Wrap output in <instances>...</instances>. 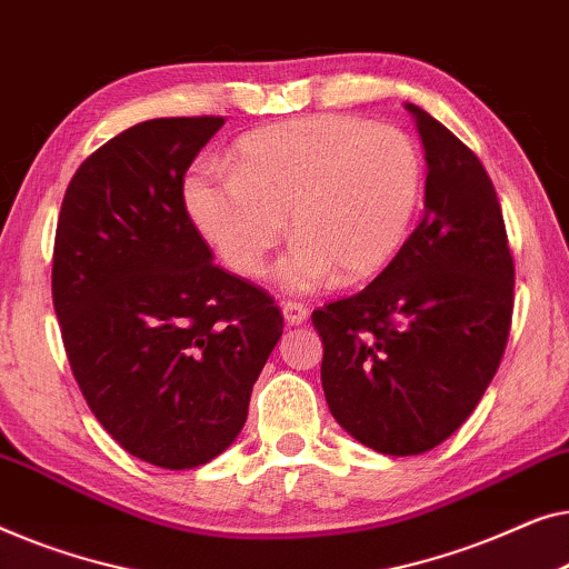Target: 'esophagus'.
Instances as JSON below:
<instances>
[{
	"label": "esophagus",
	"instance_id": "obj_1",
	"mask_svg": "<svg viewBox=\"0 0 569 569\" xmlns=\"http://www.w3.org/2000/svg\"><path fill=\"white\" fill-rule=\"evenodd\" d=\"M281 309L288 325H303L309 319V309L301 301H283Z\"/></svg>",
	"mask_w": 569,
	"mask_h": 569
}]
</instances>
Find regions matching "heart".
<instances>
[{
	"label": "heart",
	"instance_id": "b5f03b06",
	"mask_svg": "<svg viewBox=\"0 0 569 569\" xmlns=\"http://www.w3.org/2000/svg\"><path fill=\"white\" fill-rule=\"evenodd\" d=\"M422 193L415 141L356 116H311L242 136L231 172L196 164L186 206L237 273L260 276L283 234L296 239L278 266L291 291H315L379 273L402 247Z\"/></svg>",
	"mask_w": 569,
	"mask_h": 569
}]
</instances>
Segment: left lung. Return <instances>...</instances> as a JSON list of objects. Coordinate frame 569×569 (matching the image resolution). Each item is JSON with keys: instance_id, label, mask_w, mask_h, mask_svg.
Segmentation results:
<instances>
[{"instance_id": "1", "label": "left lung", "mask_w": 569, "mask_h": 569, "mask_svg": "<svg viewBox=\"0 0 569 569\" xmlns=\"http://www.w3.org/2000/svg\"><path fill=\"white\" fill-rule=\"evenodd\" d=\"M426 147V213L361 293L311 311L322 389L356 441L426 453L475 412L506 353L516 266L475 151L407 102Z\"/></svg>"}]
</instances>
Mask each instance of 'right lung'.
Instances as JSON below:
<instances>
[{
  "mask_svg": "<svg viewBox=\"0 0 569 569\" xmlns=\"http://www.w3.org/2000/svg\"><path fill=\"white\" fill-rule=\"evenodd\" d=\"M227 118H154L79 164L51 291L71 373L136 459L193 469L234 441L283 335L268 291L213 266L182 182Z\"/></svg>",
  "mask_w": 569,
  "mask_h": 569,
  "instance_id": "obj_1",
  "label": "right lung"
}]
</instances>
